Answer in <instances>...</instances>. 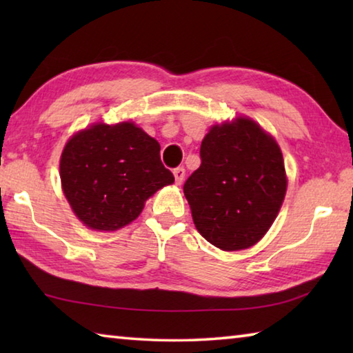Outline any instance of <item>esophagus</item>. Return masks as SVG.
Returning a JSON list of instances; mask_svg holds the SVG:
<instances>
[{"label":"esophagus","instance_id":"1","mask_svg":"<svg viewBox=\"0 0 353 353\" xmlns=\"http://www.w3.org/2000/svg\"><path fill=\"white\" fill-rule=\"evenodd\" d=\"M172 174H174V179H176V183L181 185L185 179V170L182 168V166H179V168H176L174 171H172Z\"/></svg>","mask_w":353,"mask_h":353}]
</instances>
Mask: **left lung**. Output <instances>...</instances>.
<instances>
[{
	"mask_svg": "<svg viewBox=\"0 0 353 353\" xmlns=\"http://www.w3.org/2000/svg\"><path fill=\"white\" fill-rule=\"evenodd\" d=\"M199 234L223 250L248 249L270 229L286 193L277 141L250 118L216 124L201 145V166L183 185Z\"/></svg>",
	"mask_w": 353,
	"mask_h": 353,
	"instance_id": "8db88e82",
	"label": "left lung"
}]
</instances>
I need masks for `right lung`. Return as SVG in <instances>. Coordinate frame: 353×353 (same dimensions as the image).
I'll return each instance as SVG.
<instances>
[{
  "mask_svg": "<svg viewBox=\"0 0 353 353\" xmlns=\"http://www.w3.org/2000/svg\"><path fill=\"white\" fill-rule=\"evenodd\" d=\"M63 194L83 224L118 230L139 218L146 199L174 176L160 145L134 123H97L74 134L61 157Z\"/></svg>",
  "mask_w": 353,
  "mask_h": 353,
  "instance_id": "obj_1",
  "label": "right lung"
}]
</instances>
